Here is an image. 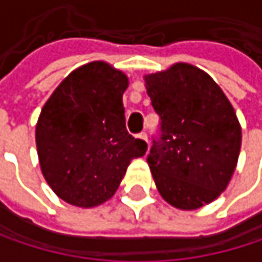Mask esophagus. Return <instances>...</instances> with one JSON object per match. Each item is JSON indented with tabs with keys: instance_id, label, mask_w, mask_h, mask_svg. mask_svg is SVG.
Segmentation results:
<instances>
[{
	"instance_id": "obj_1",
	"label": "esophagus",
	"mask_w": 262,
	"mask_h": 262,
	"mask_svg": "<svg viewBox=\"0 0 262 262\" xmlns=\"http://www.w3.org/2000/svg\"><path fill=\"white\" fill-rule=\"evenodd\" d=\"M138 138H139V139H142L144 142H147V133H145V132H141V133L138 135Z\"/></svg>"
}]
</instances>
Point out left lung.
I'll return each mask as SVG.
<instances>
[{"instance_id": "obj_1", "label": "left lung", "mask_w": 262, "mask_h": 262, "mask_svg": "<svg viewBox=\"0 0 262 262\" xmlns=\"http://www.w3.org/2000/svg\"><path fill=\"white\" fill-rule=\"evenodd\" d=\"M161 117V139L147 158L162 199L192 211L214 202L231 182L241 126L222 88L203 70L179 62L144 76Z\"/></svg>"}]
</instances>
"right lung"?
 I'll return each mask as SVG.
<instances>
[{"instance_id": "add662e5", "label": "right lung", "mask_w": 262, "mask_h": 262, "mask_svg": "<svg viewBox=\"0 0 262 262\" xmlns=\"http://www.w3.org/2000/svg\"><path fill=\"white\" fill-rule=\"evenodd\" d=\"M127 76L103 60L74 70L54 89L36 124V148L50 188L70 205L94 208L118 189L147 144L126 130Z\"/></svg>"}]
</instances>
